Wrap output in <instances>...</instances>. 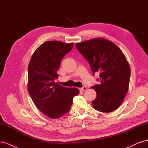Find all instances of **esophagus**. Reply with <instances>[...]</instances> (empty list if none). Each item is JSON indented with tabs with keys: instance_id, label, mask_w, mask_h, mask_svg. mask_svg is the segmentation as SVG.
Instances as JSON below:
<instances>
[{
	"instance_id": "obj_1",
	"label": "esophagus",
	"mask_w": 148,
	"mask_h": 148,
	"mask_svg": "<svg viewBox=\"0 0 148 148\" xmlns=\"http://www.w3.org/2000/svg\"><path fill=\"white\" fill-rule=\"evenodd\" d=\"M79 89V90L81 91H86L87 87H86V86H83V88H80Z\"/></svg>"
}]
</instances>
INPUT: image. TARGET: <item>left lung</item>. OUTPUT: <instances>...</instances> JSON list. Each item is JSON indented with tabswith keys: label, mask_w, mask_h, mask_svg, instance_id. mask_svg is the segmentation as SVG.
Listing matches in <instances>:
<instances>
[{
	"label": "left lung",
	"mask_w": 148,
	"mask_h": 148,
	"mask_svg": "<svg viewBox=\"0 0 148 148\" xmlns=\"http://www.w3.org/2000/svg\"><path fill=\"white\" fill-rule=\"evenodd\" d=\"M78 51L90 64L93 75L100 73L101 84L91 86L96 92L94 109L109 113L117 109L128 92L130 67L121 49L103 38L76 44Z\"/></svg>",
	"instance_id": "8db88e82"
}]
</instances>
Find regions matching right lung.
<instances>
[{"label":"right lung","mask_w":148,"mask_h":148,"mask_svg":"<svg viewBox=\"0 0 148 148\" xmlns=\"http://www.w3.org/2000/svg\"><path fill=\"white\" fill-rule=\"evenodd\" d=\"M73 43L48 41L34 51L28 65V91L38 109L47 117L59 119L70 110L77 88H66L54 82L61 60Z\"/></svg>","instance_id":"obj_1"}]
</instances>
